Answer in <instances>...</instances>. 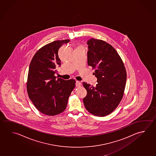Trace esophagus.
<instances>
[{
    "label": "esophagus",
    "mask_w": 156,
    "mask_h": 156,
    "mask_svg": "<svg viewBox=\"0 0 156 156\" xmlns=\"http://www.w3.org/2000/svg\"><path fill=\"white\" fill-rule=\"evenodd\" d=\"M80 85H81V83H80V82H79V81H76V87H79V86H80Z\"/></svg>",
    "instance_id": "34e87169"
}]
</instances>
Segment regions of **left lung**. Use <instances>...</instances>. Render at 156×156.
I'll list each match as a JSON object with an SVG mask.
<instances>
[{"label": "left lung", "instance_id": "8db88e82", "mask_svg": "<svg viewBox=\"0 0 156 156\" xmlns=\"http://www.w3.org/2000/svg\"><path fill=\"white\" fill-rule=\"evenodd\" d=\"M87 65L95 69V87L83 82L87 95L83 98L85 108L100 117L115 110L123 98L126 73L123 61L115 48L102 40L87 41Z\"/></svg>", "mask_w": 156, "mask_h": 156}]
</instances>
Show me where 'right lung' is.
<instances>
[{"label":"right lung","instance_id":"1","mask_svg":"<svg viewBox=\"0 0 156 156\" xmlns=\"http://www.w3.org/2000/svg\"><path fill=\"white\" fill-rule=\"evenodd\" d=\"M69 39L56 41L47 44L36 52L30 62L27 89L30 100L39 111L55 115L65 111L69 96L75 87L76 81L57 79L56 68L61 61L59 49Z\"/></svg>","mask_w":156,"mask_h":156}]
</instances>
